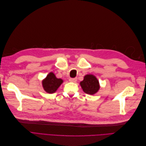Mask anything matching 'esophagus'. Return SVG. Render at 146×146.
<instances>
[{"label": "esophagus", "instance_id": "esophagus-1", "mask_svg": "<svg viewBox=\"0 0 146 146\" xmlns=\"http://www.w3.org/2000/svg\"><path fill=\"white\" fill-rule=\"evenodd\" d=\"M77 78H69V81L70 82L75 83V82H77Z\"/></svg>", "mask_w": 146, "mask_h": 146}]
</instances>
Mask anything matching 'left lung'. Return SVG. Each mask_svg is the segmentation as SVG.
I'll return each instance as SVG.
<instances>
[{
    "label": "left lung",
    "mask_w": 146,
    "mask_h": 146,
    "mask_svg": "<svg viewBox=\"0 0 146 146\" xmlns=\"http://www.w3.org/2000/svg\"><path fill=\"white\" fill-rule=\"evenodd\" d=\"M83 91L88 94H94L100 88L99 83L97 78L92 74H88L84 77L83 80L80 83Z\"/></svg>",
    "instance_id": "left-lung-1"
}]
</instances>
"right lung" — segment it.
<instances>
[{"label":"right lung","instance_id":"1","mask_svg":"<svg viewBox=\"0 0 146 146\" xmlns=\"http://www.w3.org/2000/svg\"><path fill=\"white\" fill-rule=\"evenodd\" d=\"M63 82L62 79L57 78L54 73L50 72L42 80V84L44 90L48 93L52 94L57 90Z\"/></svg>","mask_w":146,"mask_h":146}]
</instances>
